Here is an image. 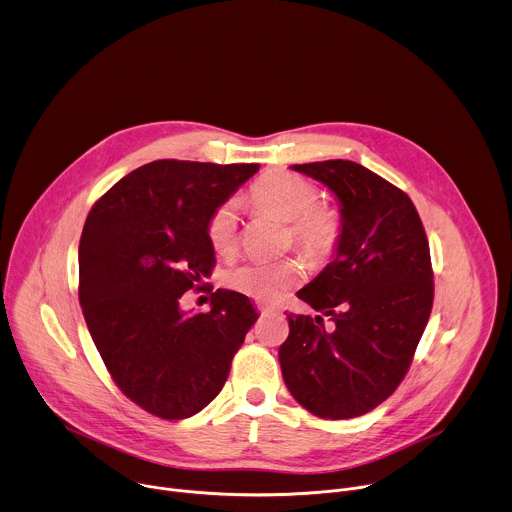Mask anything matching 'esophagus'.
Returning a JSON list of instances; mask_svg holds the SVG:
<instances>
[{
    "label": "esophagus",
    "mask_w": 512,
    "mask_h": 512,
    "mask_svg": "<svg viewBox=\"0 0 512 512\" xmlns=\"http://www.w3.org/2000/svg\"><path fill=\"white\" fill-rule=\"evenodd\" d=\"M269 309H271L269 305H265V303H257V311H259V313H267Z\"/></svg>",
    "instance_id": "obj_1"
}]
</instances>
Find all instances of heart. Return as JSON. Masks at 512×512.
I'll use <instances>...</instances> for the list:
<instances>
[{
  "mask_svg": "<svg viewBox=\"0 0 512 512\" xmlns=\"http://www.w3.org/2000/svg\"><path fill=\"white\" fill-rule=\"evenodd\" d=\"M251 203L281 221L289 223L293 245L311 261H327L343 237V215L337 207L319 201V189L305 177L275 169L265 173L249 191ZM209 245L219 255H231L237 247L235 201L221 203L207 219ZM303 277L297 259L245 261L225 273V283L237 293L259 301H273Z\"/></svg>",
  "mask_w": 512,
  "mask_h": 512,
  "instance_id": "1",
  "label": "heart"
}]
</instances>
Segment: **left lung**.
<instances>
[{"instance_id":"obj_1","label":"left lung","mask_w":512,"mask_h":512,"mask_svg":"<svg viewBox=\"0 0 512 512\" xmlns=\"http://www.w3.org/2000/svg\"><path fill=\"white\" fill-rule=\"evenodd\" d=\"M293 169L337 195L343 237L333 261L297 293L332 327L320 315L287 313L281 373L309 413L331 421L361 417L401 385L431 317L427 233L409 195L355 161Z\"/></svg>"}]
</instances>
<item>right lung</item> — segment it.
<instances>
[{
	"label": "right lung",
	"mask_w": 512,
	"mask_h": 512,
	"mask_svg": "<svg viewBox=\"0 0 512 512\" xmlns=\"http://www.w3.org/2000/svg\"><path fill=\"white\" fill-rule=\"evenodd\" d=\"M257 163L159 159L119 179L91 207L79 241V305L121 393L179 421L223 389L231 361L259 319L249 297L217 289L209 313L179 299L215 267L209 215Z\"/></svg>",
	"instance_id": "obj_1"
}]
</instances>
